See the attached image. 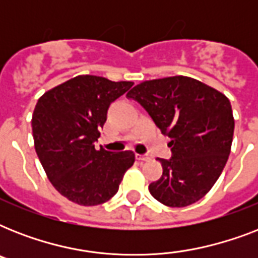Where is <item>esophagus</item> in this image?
<instances>
[{
    "label": "esophagus",
    "mask_w": 258,
    "mask_h": 258,
    "mask_svg": "<svg viewBox=\"0 0 258 258\" xmlns=\"http://www.w3.org/2000/svg\"><path fill=\"white\" fill-rule=\"evenodd\" d=\"M137 159L141 162L150 161V155H147V154H137Z\"/></svg>",
    "instance_id": "esophagus-1"
}]
</instances>
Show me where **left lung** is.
Returning a JSON list of instances; mask_svg holds the SVG:
<instances>
[{"instance_id":"1","label":"left lung","mask_w":258,"mask_h":258,"mask_svg":"<svg viewBox=\"0 0 258 258\" xmlns=\"http://www.w3.org/2000/svg\"><path fill=\"white\" fill-rule=\"evenodd\" d=\"M127 96L141 103L162 134L171 138V158L158 159L163 174L150 183L151 196L170 208L200 201L230 154L234 119L228 97L186 76L141 83Z\"/></svg>"}]
</instances>
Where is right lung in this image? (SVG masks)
Returning a JSON list of instances; mask_svg holds the SVG:
<instances>
[{"label":"right lung","mask_w":258,"mask_h":258,"mask_svg":"<svg viewBox=\"0 0 258 258\" xmlns=\"http://www.w3.org/2000/svg\"><path fill=\"white\" fill-rule=\"evenodd\" d=\"M133 84L83 75L38 99L32 117L34 149L54 188L75 204L107 202L135 162L133 151L95 149L109 105Z\"/></svg>","instance_id":"obj_1"}]
</instances>
